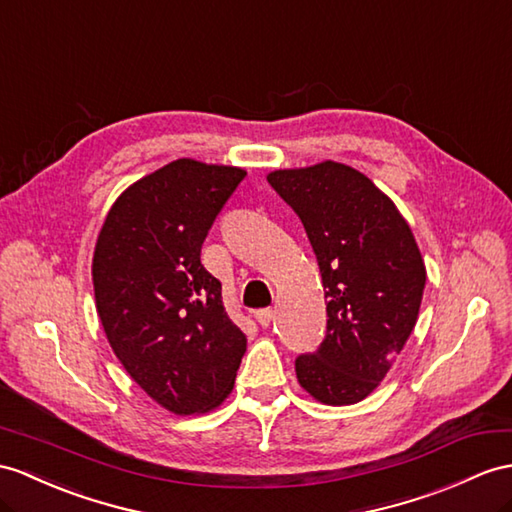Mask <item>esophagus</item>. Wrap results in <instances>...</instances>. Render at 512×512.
<instances>
[{
  "label": "esophagus",
  "instance_id": "34e87169",
  "mask_svg": "<svg viewBox=\"0 0 512 512\" xmlns=\"http://www.w3.org/2000/svg\"><path fill=\"white\" fill-rule=\"evenodd\" d=\"M254 319L260 323V326L267 328L269 323H271V319H273V310L271 308H258L256 313H254Z\"/></svg>",
  "mask_w": 512,
  "mask_h": 512
}]
</instances>
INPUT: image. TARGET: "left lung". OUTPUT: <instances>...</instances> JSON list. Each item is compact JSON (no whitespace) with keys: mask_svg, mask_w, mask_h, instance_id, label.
Listing matches in <instances>:
<instances>
[{"mask_svg":"<svg viewBox=\"0 0 512 512\" xmlns=\"http://www.w3.org/2000/svg\"><path fill=\"white\" fill-rule=\"evenodd\" d=\"M302 219L326 291V339L295 358L299 384L332 406L376 389L413 332L426 267L404 217L363 173L326 160L267 176Z\"/></svg>","mask_w":512,"mask_h":512,"instance_id":"1","label":"left lung"}]
</instances>
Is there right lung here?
<instances>
[{"instance_id":"add662e5","label":"right lung","mask_w":512,"mask_h":512,"mask_svg":"<svg viewBox=\"0 0 512 512\" xmlns=\"http://www.w3.org/2000/svg\"><path fill=\"white\" fill-rule=\"evenodd\" d=\"M243 169L173 160L112 204L97 236L93 286L112 352L141 389L176 415L226 400L247 350L223 308L202 245Z\"/></svg>"}]
</instances>
